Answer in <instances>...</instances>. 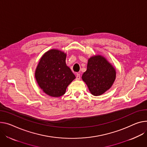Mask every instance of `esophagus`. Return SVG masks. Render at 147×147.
<instances>
[{
  "instance_id": "esophagus-1",
  "label": "esophagus",
  "mask_w": 147,
  "mask_h": 147,
  "mask_svg": "<svg viewBox=\"0 0 147 147\" xmlns=\"http://www.w3.org/2000/svg\"><path fill=\"white\" fill-rule=\"evenodd\" d=\"M76 79L77 80H80V74H78V73L76 74Z\"/></svg>"
}]
</instances>
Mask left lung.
<instances>
[{"label":"left lung","mask_w":147,"mask_h":147,"mask_svg":"<svg viewBox=\"0 0 147 147\" xmlns=\"http://www.w3.org/2000/svg\"><path fill=\"white\" fill-rule=\"evenodd\" d=\"M116 72L104 57L96 56L88 60L87 69L82 76L83 80L94 96L101 95L113 85Z\"/></svg>","instance_id":"1"}]
</instances>
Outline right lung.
<instances>
[{
	"label": "right lung",
	"instance_id": "add662e5",
	"mask_svg": "<svg viewBox=\"0 0 147 147\" xmlns=\"http://www.w3.org/2000/svg\"><path fill=\"white\" fill-rule=\"evenodd\" d=\"M66 55L52 49L42 56L37 67L35 77L37 82L47 95L59 97L65 94L75 75L65 63Z\"/></svg>",
	"mask_w": 147,
	"mask_h": 147
}]
</instances>
